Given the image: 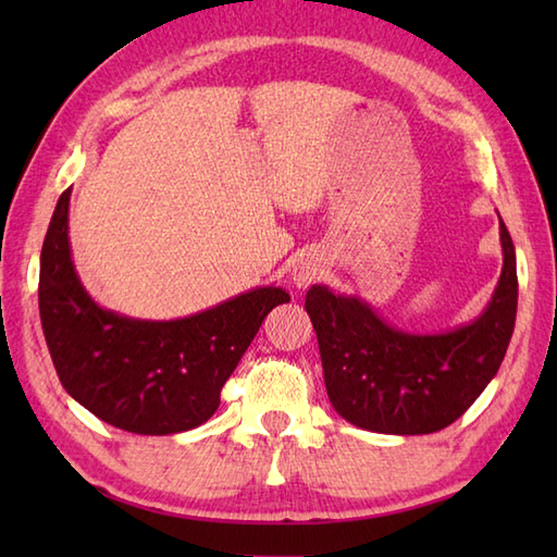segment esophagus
<instances>
[{
	"instance_id": "34e87169",
	"label": "esophagus",
	"mask_w": 557,
	"mask_h": 557,
	"mask_svg": "<svg viewBox=\"0 0 557 557\" xmlns=\"http://www.w3.org/2000/svg\"><path fill=\"white\" fill-rule=\"evenodd\" d=\"M321 268L323 265H321V258H318V256H301L292 268L294 287H299V289L311 287L313 282L318 280V275H321Z\"/></svg>"
}]
</instances>
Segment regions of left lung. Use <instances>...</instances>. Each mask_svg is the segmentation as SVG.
I'll return each mask as SVG.
<instances>
[{
  "instance_id": "8db88e82",
  "label": "left lung",
  "mask_w": 557,
  "mask_h": 557,
  "mask_svg": "<svg viewBox=\"0 0 557 557\" xmlns=\"http://www.w3.org/2000/svg\"><path fill=\"white\" fill-rule=\"evenodd\" d=\"M500 218V215H498ZM503 270L474 321L445 333H409L359 294L313 285L306 313L321 349L327 397L363 431L425 435L465 413L498 373L517 318V256L500 218Z\"/></svg>"
}]
</instances>
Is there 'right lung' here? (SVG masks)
Segmentation results:
<instances>
[{
	"instance_id": "1",
	"label": "right lung",
	"mask_w": 557,
	"mask_h": 557,
	"mask_svg": "<svg viewBox=\"0 0 557 557\" xmlns=\"http://www.w3.org/2000/svg\"><path fill=\"white\" fill-rule=\"evenodd\" d=\"M71 188L59 196L40 253V321L66 393L104 423L140 435H172L206 423L220 389L260 323L289 294L256 287L172 321L104 309L90 297L69 242Z\"/></svg>"
}]
</instances>
